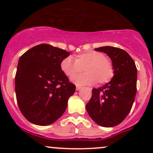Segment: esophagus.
<instances>
[{
  "mask_svg": "<svg viewBox=\"0 0 153 153\" xmlns=\"http://www.w3.org/2000/svg\"><path fill=\"white\" fill-rule=\"evenodd\" d=\"M81 89V86H78V85L76 86V90L77 91L80 90V89Z\"/></svg>",
  "mask_w": 153,
  "mask_h": 153,
  "instance_id": "34e87169",
  "label": "esophagus"
}]
</instances>
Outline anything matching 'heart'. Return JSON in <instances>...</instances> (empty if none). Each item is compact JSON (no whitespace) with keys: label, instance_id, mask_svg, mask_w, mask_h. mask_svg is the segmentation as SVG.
Listing matches in <instances>:
<instances>
[{"label":"heart","instance_id":"b5f03b06","mask_svg":"<svg viewBox=\"0 0 153 153\" xmlns=\"http://www.w3.org/2000/svg\"><path fill=\"white\" fill-rule=\"evenodd\" d=\"M61 69L69 78H72L84 69L86 73L74 78L72 81L78 85H92L109 83L114 76L112 62L102 52L89 51L79 54L75 60L69 56L62 60Z\"/></svg>","mask_w":153,"mask_h":153}]
</instances>
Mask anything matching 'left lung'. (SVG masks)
Instances as JSON below:
<instances>
[{
    "label": "left lung",
    "instance_id": "obj_1",
    "mask_svg": "<svg viewBox=\"0 0 153 153\" xmlns=\"http://www.w3.org/2000/svg\"><path fill=\"white\" fill-rule=\"evenodd\" d=\"M95 50L110 58L115 75L105 85L92 89L86 111L96 124L112 127L122 122L132 109L137 90V68L124 49L106 46Z\"/></svg>",
    "mask_w": 153,
    "mask_h": 153
}]
</instances>
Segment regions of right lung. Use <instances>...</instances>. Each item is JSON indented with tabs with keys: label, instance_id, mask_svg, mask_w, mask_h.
<instances>
[{
	"label": "right lung",
	"instance_id": "add662e5",
	"mask_svg": "<svg viewBox=\"0 0 153 153\" xmlns=\"http://www.w3.org/2000/svg\"><path fill=\"white\" fill-rule=\"evenodd\" d=\"M69 52L42 44L31 48L19 58L15 75V93L21 113L29 122L46 126L65 112L75 85L61 69Z\"/></svg>",
	"mask_w": 153,
	"mask_h": 153
}]
</instances>
